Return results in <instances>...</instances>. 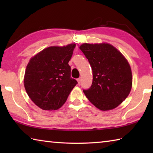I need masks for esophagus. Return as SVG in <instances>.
I'll list each match as a JSON object with an SVG mask.
<instances>
[{"label":"esophagus","instance_id":"1","mask_svg":"<svg viewBox=\"0 0 153 153\" xmlns=\"http://www.w3.org/2000/svg\"><path fill=\"white\" fill-rule=\"evenodd\" d=\"M77 82H78V84H81V82H82V78H81V77H79V78L77 79Z\"/></svg>","mask_w":153,"mask_h":153}]
</instances>
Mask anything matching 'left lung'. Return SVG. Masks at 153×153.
Wrapping results in <instances>:
<instances>
[{"label": "left lung", "mask_w": 153, "mask_h": 153, "mask_svg": "<svg viewBox=\"0 0 153 153\" xmlns=\"http://www.w3.org/2000/svg\"><path fill=\"white\" fill-rule=\"evenodd\" d=\"M79 48L88 60L93 74L92 86L83 90L85 95L100 110L118 107L132 86L131 67L127 59L107 43H84Z\"/></svg>", "instance_id": "left-lung-1"}]
</instances>
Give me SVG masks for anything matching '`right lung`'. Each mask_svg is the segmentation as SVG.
<instances>
[{
	"label": "right lung",
	"instance_id": "1",
	"mask_svg": "<svg viewBox=\"0 0 153 153\" xmlns=\"http://www.w3.org/2000/svg\"><path fill=\"white\" fill-rule=\"evenodd\" d=\"M76 44L50 46L30 59L25 69L24 86L36 105L43 110H56L66 102L77 82L71 77L69 61Z\"/></svg>",
	"mask_w": 153,
	"mask_h": 153
}]
</instances>
